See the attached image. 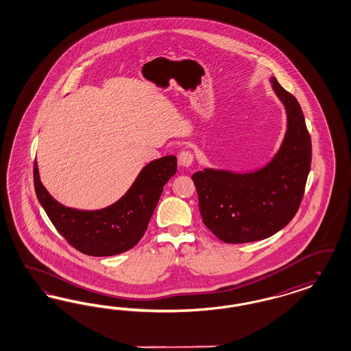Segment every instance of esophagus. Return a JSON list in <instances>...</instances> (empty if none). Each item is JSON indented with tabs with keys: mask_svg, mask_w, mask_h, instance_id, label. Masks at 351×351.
Here are the masks:
<instances>
[{
	"mask_svg": "<svg viewBox=\"0 0 351 351\" xmlns=\"http://www.w3.org/2000/svg\"><path fill=\"white\" fill-rule=\"evenodd\" d=\"M193 153L191 150H182L178 157L179 165L182 167H189L193 163Z\"/></svg>",
	"mask_w": 351,
	"mask_h": 351,
	"instance_id": "1",
	"label": "esophagus"
}]
</instances>
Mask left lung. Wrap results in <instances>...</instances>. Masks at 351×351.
Returning a JSON list of instances; mask_svg holds the SVG:
<instances>
[{
  "instance_id": "1",
  "label": "left lung",
  "mask_w": 351,
  "mask_h": 351,
  "mask_svg": "<svg viewBox=\"0 0 351 351\" xmlns=\"http://www.w3.org/2000/svg\"><path fill=\"white\" fill-rule=\"evenodd\" d=\"M287 111L278 153L250 172L205 169L193 173L206 227L227 243L259 241L282 230L301 205L311 167V137L297 98L269 79Z\"/></svg>"
}]
</instances>
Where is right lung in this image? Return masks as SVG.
<instances>
[{
    "instance_id": "obj_1",
    "label": "right lung",
    "mask_w": 351,
    "mask_h": 351,
    "mask_svg": "<svg viewBox=\"0 0 351 351\" xmlns=\"http://www.w3.org/2000/svg\"><path fill=\"white\" fill-rule=\"evenodd\" d=\"M176 171L175 156L152 160L121 199L92 211L66 207L54 199L40 180L37 162L34 182L38 202L66 241L83 254L110 256L132 249L141 240L163 186Z\"/></svg>"
}]
</instances>
